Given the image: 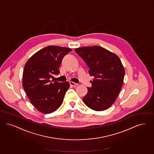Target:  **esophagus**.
Masks as SVG:
<instances>
[{"label": "esophagus", "mask_w": 154, "mask_h": 154, "mask_svg": "<svg viewBox=\"0 0 154 154\" xmlns=\"http://www.w3.org/2000/svg\"><path fill=\"white\" fill-rule=\"evenodd\" d=\"M69 84H70V85L71 86H74V87H76L77 86H78V84L77 83H74L73 82H69Z\"/></svg>", "instance_id": "obj_1"}]
</instances>
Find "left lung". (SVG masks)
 <instances>
[{
    "label": "left lung",
    "instance_id": "obj_1",
    "mask_svg": "<svg viewBox=\"0 0 154 154\" xmlns=\"http://www.w3.org/2000/svg\"><path fill=\"white\" fill-rule=\"evenodd\" d=\"M75 51L90 68V75L94 77L83 102L95 111L106 110L113 104L124 83L125 69L120 58L97 45L76 48Z\"/></svg>",
    "mask_w": 154,
    "mask_h": 154
}]
</instances>
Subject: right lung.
<instances>
[{"label":"right lung","instance_id":"right-lung-1","mask_svg":"<svg viewBox=\"0 0 154 154\" xmlns=\"http://www.w3.org/2000/svg\"><path fill=\"white\" fill-rule=\"evenodd\" d=\"M71 51L66 47L48 46L34 54L25 65L22 86L30 102L41 113H51L63 103L69 83H52L51 79L60 73L63 58Z\"/></svg>","mask_w":154,"mask_h":154}]
</instances>
